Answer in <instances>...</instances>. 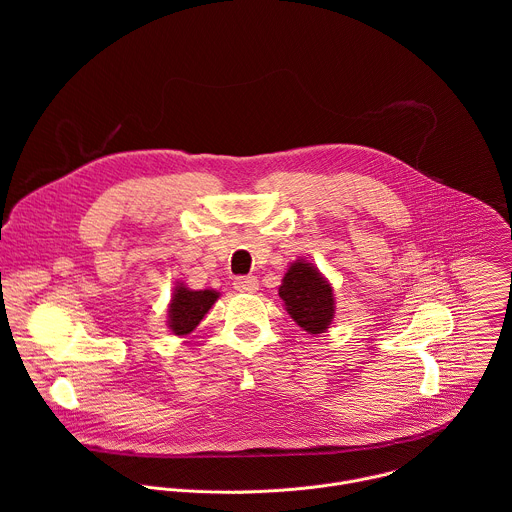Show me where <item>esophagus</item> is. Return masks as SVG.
<instances>
[{
  "label": "esophagus",
  "instance_id": "esophagus-1",
  "mask_svg": "<svg viewBox=\"0 0 512 512\" xmlns=\"http://www.w3.org/2000/svg\"><path fill=\"white\" fill-rule=\"evenodd\" d=\"M235 289L237 291H243V294H253V291L259 289V281L255 275H241V277H235Z\"/></svg>",
  "mask_w": 512,
  "mask_h": 512
}]
</instances>
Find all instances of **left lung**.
I'll use <instances>...</instances> for the list:
<instances>
[{
	"instance_id": "left-lung-1",
	"label": "left lung",
	"mask_w": 512,
	"mask_h": 512,
	"mask_svg": "<svg viewBox=\"0 0 512 512\" xmlns=\"http://www.w3.org/2000/svg\"><path fill=\"white\" fill-rule=\"evenodd\" d=\"M279 298L289 316L310 334L324 332L334 318L332 287L312 263L296 261L287 269Z\"/></svg>"
}]
</instances>
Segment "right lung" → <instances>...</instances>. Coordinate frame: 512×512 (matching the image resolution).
Segmentation results:
<instances>
[{
  "label": "right lung",
  "mask_w": 512,
  "mask_h": 512,
  "mask_svg": "<svg viewBox=\"0 0 512 512\" xmlns=\"http://www.w3.org/2000/svg\"><path fill=\"white\" fill-rule=\"evenodd\" d=\"M218 300V291L204 289V291H192L184 285H178L174 291V298L170 302V328L176 336L190 334L204 314L212 308V304Z\"/></svg>",
  "instance_id": "add662e5"
}]
</instances>
